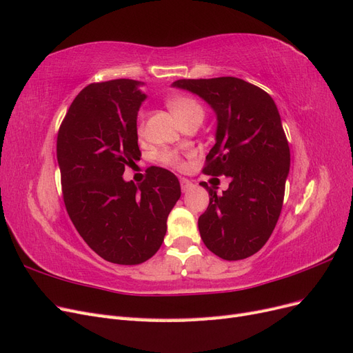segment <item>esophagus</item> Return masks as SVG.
<instances>
[{"label": "esophagus", "mask_w": 353, "mask_h": 353, "mask_svg": "<svg viewBox=\"0 0 353 353\" xmlns=\"http://www.w3.org/2000/svg\"><path fill=\"white\" fill-rule=\"evenodd\" d=\"M179 183H181V190H183L184 193H187L188 190L193 188V183H191V181L187 179V178H181Z\"/></svg>", "instance_id": "esophagus-1"}]
</instances>
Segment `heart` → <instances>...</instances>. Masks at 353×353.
<instances>
[{
	"label": "heart",
	"mask_w": 353,
	"mask_h": 353,
	"mask_svg": "<svg viewBox=\"0 0 353 353\" xmlns=\"http://www.w3.org/2000/svg\"><path fill=\"white\" fill-rule=\"evenodd\" d=\"M166 105L170 110V113L175 116V119L178 122L185 121L188 117H203L201 104L196 99L188 97V95H172V97H169L166 100ZM143 131H144L143 113H140V117H138V134L141 135ZM159 160L162 163L172 168H183L184 165L183 157H181L179 153L175 150L160 152Z\"/></svg>",
	"instance_id": "obj_1"
}]
</instances>
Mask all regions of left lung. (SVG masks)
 <instances>
[{
  "mask_svg": "<svg viewBox=\"0 0 353 353\" xmlns=\"http://www.w3.org/2000/svg\"><path fill=\"white\" fill-rule=\"evenodd\" d=\"M172 87L197 94L216 113V143L203 174L231 178L221 196L200 184L209 191L200 237L222 259L249 258L268 241L283 208L290 148L279 109L268 92L232 77L179 79Z\"/></svg>",
  "mask_w": 353,
  "mask_h": 353,
  "instance_id": "8db88e82",
  "label": "left lung"
}]
</instances>
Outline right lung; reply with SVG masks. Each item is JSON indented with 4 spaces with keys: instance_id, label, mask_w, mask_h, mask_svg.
<instances>
[{
    "instance_id": "1",
    "label": "right lung",
    "mask_w": 353,
    "mask_h": 353,
    "mask_svg": "<svg viewBox=\"0 0 353 353\" xmlns=\"http://www.w3.org/2000/svg\"><path fill=\"white\" fill-rule=\"evenodd\" d=\"M143 82L90 83L77 97L57 135L63 200L74 228L103 259L143 263L160 249L169 212L181 197L178 178L153 166L143 184L126 183L125 166L140 160L137 114Z\"/></svg>"
}]
</instances>
